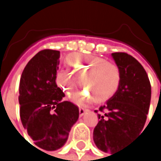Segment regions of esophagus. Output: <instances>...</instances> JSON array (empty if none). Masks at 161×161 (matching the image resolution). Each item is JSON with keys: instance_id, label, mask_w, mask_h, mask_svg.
I'll return each instance as SVG.
<instances>
[{"instance_id": "34e87169", "label": "esophagus", "mask_w": 161, "mask_h": 161, "mask_svg": "<svg viewBox=\"0 0 161 161\" xmlns=\"http://www.w3.org/2000/svg\"><path fill=\"white\" fill-rule=\"evenodd\" d=\"M86 112H87V109H84V108H79V115L82 116V115H84Z\"/></svg>"}]
</instances>
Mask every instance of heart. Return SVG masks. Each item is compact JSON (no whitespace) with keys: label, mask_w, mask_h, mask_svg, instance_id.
<instances>
[{"label":"heart","mask_w":161,"mask_h":161,"mask_svg":"<svg viewBox=\"0 0 161 161\" xmlns=\"http://www.w3.org/2000/svg\"><path fill=\"white\" fill-rule=\"evenodd\" d=\"M65 62L68 70H60L56 74V85L67 97L76 91L80 81L87 90H84L75 98V102L82 104L94 98L96 103H103L111 99L120 86L122 74L119 66L97 56L69 55Z\"/></svg>","instance_id":"obj_1"}]
</instances>
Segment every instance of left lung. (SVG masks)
Instances as JSON below:
<instances>
[{"mask_svg":"<svg viewBox=\"0 0 161 161\" xmlns=\"http://www.w3.org/2000/svg\"><path fill=\"white\" fill-rule=\"evenodd\" d=\"M112 57L122 79L116 93L95 110L100 121L93 130L96 146L111 156L143 130L151 100L150 81L141 63L123 52L112 53Z\"/></svg>","mask_w":161,"mask_h":161,"instance_id":"8db88e82","label":"left lung"}]
</instances>
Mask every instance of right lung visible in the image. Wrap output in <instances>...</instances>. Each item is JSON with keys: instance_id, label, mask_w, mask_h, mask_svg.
<instances>
[{"instance_id": "1", "label": "right lung", "mask_w": 161, "mask_h": 161, "mask_svg": "<svg viewBox=\"0 0 161 161\" xmlns=\"http://www.w3.org/2000/svg\"><path fill=\"white\" fill-rule=\"evenodd\" d=\"M59 54L52 49L38 52L24 68L19 83L22 125L34 144L47 151L64 145L79 116L75 104L62 102L65 94L55 82Z\"/></svg>"}]
</instances>
